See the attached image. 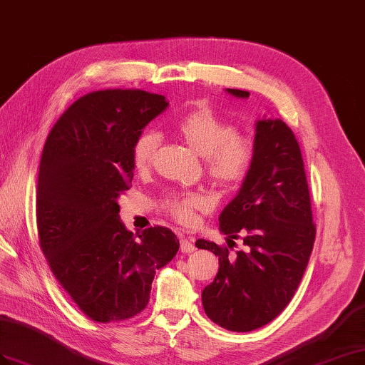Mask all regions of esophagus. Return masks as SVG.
<instances>
[{"instance_id":"esophagus-1","label":"esophagus","mask_w":365,"mask_h":365,"mask_svg":"<svg viewBox=\"0 0 365 365\" xmlns=\"http://www.w3.org/2000/svg\"><path fill=\"white\" fill-rule=\"evenodd\" d=\"M195 250L194 242L191 239H186L183 236H180V251L182 253H192Z\"/></svg>"}]
</instances>
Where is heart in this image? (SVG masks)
<instances>
[{"instance_id": "b5f03b06", "label": "heart", "mask_w": 365, "mask_h": 365, "mask_svg": "<svg viewBox=\"0 0 365 365\" xmlns=\"http://www.w3.org/2000/svg\"><path fill=\"white\" fill-rule=\"evenodd\" d=\"M179 133L192 151L207 158L211 179L223 188H236L247 179L255 162V145L247 137L237 135L230 121L219 117L210 108L191 112L179 123ZM160 135L155 130H145L133 146V160L138 170L151 166ZM166 207L182 223H192L195 211L210 208V200L202 194L171 195Z\"/></svg>"}]
</instances>
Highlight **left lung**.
Here are the masks:
<instances>
[{
    "label": "left lung",
    "instance_id": "1",
    "mask_svg": "<svg viewBox=\"0 0 365 365\" xmlns=\"http://www.w3.org/2000/svg\"><path fill=\"white\" fill-rule=\"evenodd\" d=\"M247 100L250 92L225 89ZM255 162L237 194L219 216L222 235L244 237L236 257L199 239L195 247L219 256V272L203 288L210 319L230 331L272 322L292 301L310 259L316 227L297 140L285 121L264 114L255 123Z\"/></svg>",
    "mask_w": 365,
    "mask_h": 365
}]
</instances>
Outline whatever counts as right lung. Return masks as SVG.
Listing matches in <instances>:
<instances>
[{
  "instance_id": "right-lung-1",
  "label": "right lung",
  "mask_w": 365,
  "mask_h": 365,
  "mask_svg": "<svg viewBox=\"0 0 365 365\" xmlns=\"http://www.w3.org/2000/svg\"><path fill=\"white\" fill-rule=\"evenodd\" d=\"M168 105L165 96L143 91L92 92L72 103L44 143L36 186L40 245L92 321H125L142 312L155 272L179 251L171 230L134 236L118 214V197L134 177V142Z\"/></svg>"
}]
</instances>
